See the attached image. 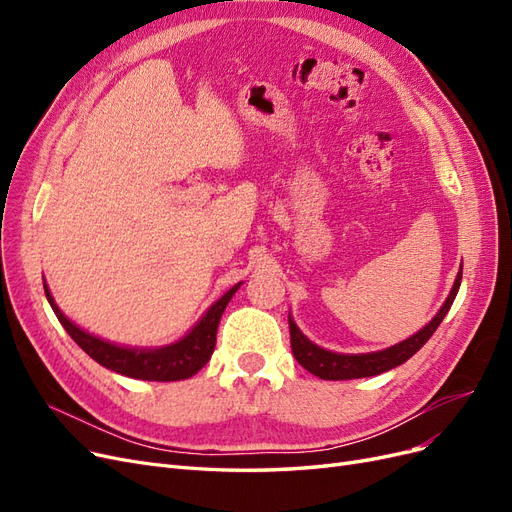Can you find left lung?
Wrapping results in <instances>:
<instances>
[{"mask_svg": "<svg viewBox=\"0 0 512 512\" xmlns=\"http://www.w3.org/2000/svg\"><path fill=\"white\" fill-rule=\"evenodd\" d=\"M459 286H461V271L457 273L453 290H451V294H448V299L444 301L436 318H433L427 327H423L421 331L408 337L406 342H401V344H397L389 350H382V352H369V354L329 352V350H324V348L309 342V339L297 329V324L292 322V318H288L290 346H292L294 359H297L309 371V374H314L322 380H354V378L378 376V374H382V371H389L401 363H406L412 354H416L427 344V339L436 333L440 322L448 314V309H451L457 292H459Z\"/></svg>", "mask_w": 512, "mask_h": 512, "instance_id": "1", "label": "left lung"}]
</instances>
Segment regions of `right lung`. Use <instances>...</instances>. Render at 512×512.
<instances>
[{"instance_id": "obj_1", "label": "right lung", "mask_w": 512, "mask_h": 512, "mask_svg": "<svg viewBox=\"0 0 512 512\" xmlns=\"http://www.w3.org/2000/svg\"><path fill=\"white\" fill-rule=\"evenodd\" d=\"M239 286L241 282L237 286H232L220 301H215L209 312L200 318V322L181 339V342L170 344L166 348H158V350L121 348V346L104 342L100 337L89 335L59 312V307L55 305L46 284H44V294L46 299H49L57 320L61 322V327L68 331V335L74 339V342L79 344L96 363H100L106 369L117 371V374L130 376L136 380L173 382V380L192 378L196 371H200L209 363L215 348V335H218L220 318L224 314L228 301L232 299V294L237 292Z\"/></svg>"}]
</instances>
